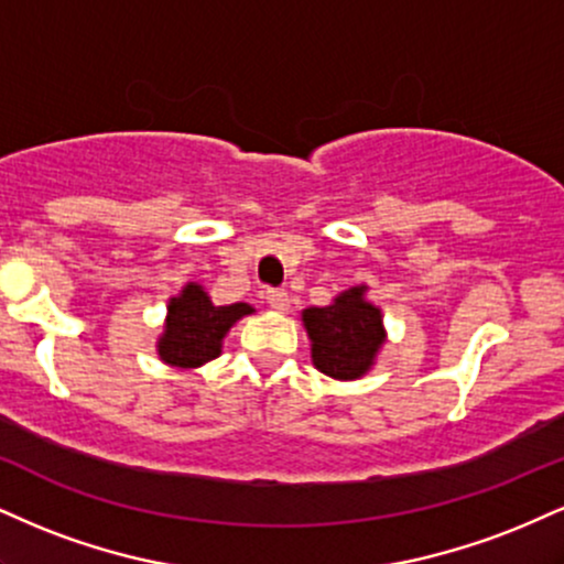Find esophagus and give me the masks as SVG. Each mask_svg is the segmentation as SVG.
<instances>
[{
    "label": "esophagus",
    "instance_id": "1",
    "mask_svg": "<svg viewBox=\"0 0 564 564\" xmlns=\"http://www.w3.org/2000/svg\"><path fill=\"white\" fill-rule=\"evenodd\" d=\"M264 300L273 310H289V294L283 289H268L264 291Z\"/></svg>",
    "mask_w": 564,
    "mask_h": 564
}]
</instances>
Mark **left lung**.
<instances>
[{"mask_svg":"<svg viewBox=\"0 0 564 564\" xmlns=\"http://www.w3.org/2000/svg\"><path fill=\"white\" fill-rule=\"evenodd\" d=\"M362 294V286L349 289L330 307H310L302 315L312 338V362L338 381L365 376L383 344L381 310Z\"/></svg>","mask_w":564,"mask_h":564,"instance_id":"8db88e82","label":"left lung"}]
</instances>
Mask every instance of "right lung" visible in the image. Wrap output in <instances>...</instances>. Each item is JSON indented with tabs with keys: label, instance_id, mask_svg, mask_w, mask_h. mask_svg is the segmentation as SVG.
<instances>
[{
	"label": "right lung",
	"instance_id": "1",
	"mask_svg": "<svg viewBox=\"0 0 564 564\" xmlns=\"http://www.w3.org/2000/svg\"><path fill=\"white\" fill-rule=\"evenodd\" d=\"M167 325L160 338V357L175 368H199L220 355V341L239 317L249 315L247 302L215 307L196 283L167 304Z\"/></svg>",
	"mask_w": 564,
	"mask_h": 564
}]
</instances>
